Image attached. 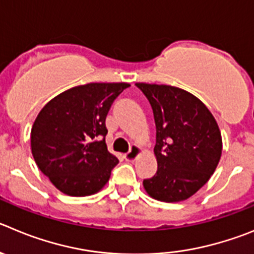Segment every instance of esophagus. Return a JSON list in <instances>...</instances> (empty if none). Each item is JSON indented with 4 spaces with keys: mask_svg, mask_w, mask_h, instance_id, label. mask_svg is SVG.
<instances>
[{
    "mask_svg": "<svg viewBox=\"0 0 254 254\" xmlns=\"http://www.w3.org/2000/svg\"><path fill=\"white\" fill-rule=\"evenodd\" d=\"M139 153H140V149H139L138 146H132V148L124 155V159L127 160V162H134V160L138 158Z\"/></svg>",
    "mask_w": 254,
    "mask_h": 254,
    "instance_id": "esophagus-1",
    "label": "esophagus"
}]
</instances>
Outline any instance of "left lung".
I'll use <instances>...</instances> for the list:
<instances>
[{
    "mask_svg": "<svg viewBox=\"0 0 254 254\" xmlns=\"http://www.w3.org/2000/svg\"><path fill=\"white\" fill-rule=\"evenodd\" d=\"M150 103L156 127L158 170L144 179L146 193L162 202H181L202 188L222 155L214 116L190 92L169 85L135 84Z\"/></svg>",
    "mask_w": 254,
    "mask_h": 254,
    "instance_id": "1",
    "label": "left lung"
}]
</instances>
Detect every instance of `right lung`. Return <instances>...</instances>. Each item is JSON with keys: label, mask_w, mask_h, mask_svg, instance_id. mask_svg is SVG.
Returning a JSON list of instances; mask_svg holds the SVG:
<instances>
[{"label": "right lung", "mask_w": 254, "mask_h": 254, "mask_svg": "<svg viewBox=\"0 0 254 254\" xmlns=\"http://www.w3.org/2000/svg\"><path fill=\"white\" fill-rule=\"evenodd\" d=\"M130 85L92 82L66 90L46 104L31 130L37 167L71 196L100 190L119 160L108 151L105 120L115 99Z\"/></svg>", "instance_id": "add662e5"}]
</instances>
